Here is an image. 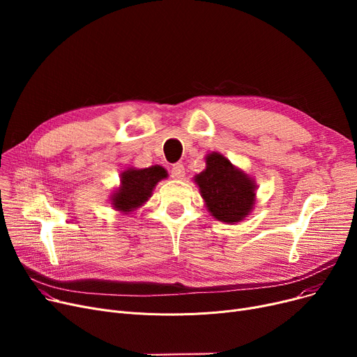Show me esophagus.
I'll list each match as a JSON object with an SVG mask.
<instances>
[{
	"mask_svg": "<svg viewBox=\"0 0 357 357\" xmlns=\"http://www.w3.org/2000/svg\"><path fill=\"white\" fill-rule=\"evenodd\" d=\"M171 176L175 179H183L185 178V169L182 163H176L171 167Z\"/></svg>",
	"mask_w": 357,
	"mask_h": 357,
	"instance_id": "1",
	"label": "esophagus"
}]
</instances>
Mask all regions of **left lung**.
<instances>
[{
	"mask_svg": "<svg viewBox=\"0 0 357 357\" xmlns=\"http://www.w3.org/2000/svg\"><path fill=\"white\" fill-rule=\"evenodd\" d=\"M195 182L208 211L220 221L237 222L253 208V181L220 153L207 156V169Z\"/></svg>",
	"mask_w": 357,
	"mask_h": 357,
	"instance_id": "8db88e82",
	"label": "left lung"
}]
</instances>
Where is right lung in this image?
<instances>
[{"mask_svg":"<svg viewBox=\"0 0 357 357\" xmlns=\"http://www.w3.org/2000/svg\"><path fill=\"white\" fill-rule=\"evenodd\" d=\"M167 174L162 166L146 169H128L121 174V186L112 197V204L120 211H131L146 202L156 183Z\"/></svg>","mask_w":357,"mask_h":357,"instance_id":"1","label":"right lung"}]
</instances>
